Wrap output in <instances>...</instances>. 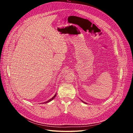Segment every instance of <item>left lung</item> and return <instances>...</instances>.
<instances>
[{"instance_id": "obj_1", "label": "left lung", "mask_w": 133, "mask_h": 133, "mask_svg": "<svg viewBox=\"0 0 133 133\" xmlns=\"http://www.w3.org/2000/svg\"><path fill=\"white\" fill-rule=\"evenodd\" d=\"M81 101H82V102H83V103H85V102H83V101H82V100H81ZM86 104H87V103H86Z\"/></svg>"}]
</instances>
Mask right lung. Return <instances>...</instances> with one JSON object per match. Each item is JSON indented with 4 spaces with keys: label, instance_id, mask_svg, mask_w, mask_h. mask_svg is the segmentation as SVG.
Segmentation results:
<instances>
[{
    "label": "right lung",
    "instance_id": "add662e5",
    "mask_svg": "<svg viewBox=\"0 0 133 133\" xmlns=\"http://www.w3.org/2000/svg\"><path fill=\"white\" fill-rule=\"evenodd\" d=\"M56 96V93L55 94V96L52 97V98H51V99H49V100H48V101H46V102H44V103H48V102H50V101H52V100H53L54 99V98H55V97Z\"/></svg>",
    "mask_w": 133,
    "mask_h": 133
}]
</instances>
